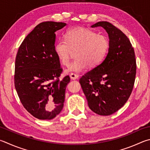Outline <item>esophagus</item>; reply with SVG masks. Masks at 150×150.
Wrapping results in <instances>:
<instances>
[{"mask_svg": "<svg viewBox=\"0 0 150 150\" xmlns=\"http://www.w3.org/2000/svg\"><path fill=\"white\" fill-rule=\"evenodd\" d=\"M70 78L73 80L77 79L78 78V75L77 74H75V73H70Z\"/></svg>", "mask_w": 150, "mask_h": 150, "instance_id": "obj_1", "label": "esophagus"}]
</instances>
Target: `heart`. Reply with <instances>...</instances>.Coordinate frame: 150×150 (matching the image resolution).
Masks as SVG:
<instances>
[{"label":"heart","mask_w":150,"mask_h":150,"mask_svg":"<svg viewBox=\"0 0 150 150\" xmlns=\"http://www.w3.org/2000/svg\"><path fill=\"white\" fill-rule=\"evenodd\" d=\"M109 48L110 41L105 35L83 27H76L68 30L65 39H60L55 43L54 52L59 62L67 66L73 52L76 51L77 58L70 64L67 72L80 73L88 66L94 67L101 63Z\"/></svg>","instance_id":"1"}]
</instances>
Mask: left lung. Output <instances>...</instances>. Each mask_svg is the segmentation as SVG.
I'll return each instance as SVG.
<instances>
[{
    "instance_id": "obj_1",
    "label": "left lung",
    "mask_w": 150,
    "mask_h": 150,
    "mask_svg": "<svg viewBox=\"0 0 150 150\" xmlns=\"http://www.w3.org/2000/svg\"><path fill=\"white\" fill-rule=\"evenodd\" d=\"M110 38L104 60L83 75L79 83L90 109L100 115H110L129 100L134 87L137 62L134 48L124 33L108 21H100Z\"/></svg>"
}]
</instances>
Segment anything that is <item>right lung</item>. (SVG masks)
<instances>
[{
    "label": "right lung",
    "mask_w": 150,
    "mask_h": 150,
    "mask_svg": "<svg viewBox=\"0 0 150 150\" xmlns=\"http://www.w3.org/2000/svg\"><path fill=\"white\" fill-rule=\"evenodd\" d=\"M66 23L45 21L28 35L18 48L15 62L14 85L24 108L40 120L60 113L70 77L59 80L63 71L54 52L55 32Z\"/></svg>",
    "instance_id": "1"
}]
</instances>
